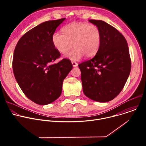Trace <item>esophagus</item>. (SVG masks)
<instances>
[{
    "mask_svg": "<svg viewBox=\"0 0 146 146\" xmlns=\"http://www.w3.org/2000/svg\"><path fill=\"white\" fill-rule=\"evenodd\" d=\"M72 65L73 67H76L78 65V64L77 63V62H72Z\"/></svg>",
    "mask_w": 146,
    "mask_h": 146,
    "instance_id": "obj_1",
    "label": "esophagus"
}]
</instances>
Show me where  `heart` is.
Here are the masks:
<instances>
[{
    "instance_id": "b5f03b06",
    "label": "heart",
    "mask_w": 146,
    "mask_h": 146,
    "mask_svg": "<svg viewBox=\"0 0 146 146\" xmlns=\"http://www.w3.org/2000/svg\"><path fill=\"white\" fill-rule=\"evenodd\" d=\"M63 33H54L52 37L54 47L60 53L66 54L73 46V50L65 56L72 61H77L84 55L91 58L98 52L102 41L101 32L94 24L72 23L64 27Z\"/></svg>"
}]
</instances>
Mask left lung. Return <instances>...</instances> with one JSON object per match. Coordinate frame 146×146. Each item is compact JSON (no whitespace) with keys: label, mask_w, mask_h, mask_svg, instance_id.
Here are the masks:
<instances>
[{"label":"left lung","mask_w":146,"mask_h":146,"mask_svg":"<svg viewBox=\"0 0 146 146\" xmlns=\"http://www.w3.org/2000/svg\"><path fill=\"white\" fill-rule=\"evenodd\" d=\"M101 32L100 48L94 57L78 65L84 94L107 102L122 91L129 76L131 60L126 39L115 28L101 20L90 19Z\"/></svg>","instance_id":"1"}]
</instances>
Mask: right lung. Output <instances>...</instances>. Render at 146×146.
<instances>
[{"instance_id": "obj_1", "label": "right lung", "mask_w": 146, "mask_h": 146, "mask_svg": "<svg viewBox=\"0 0 146 146\" xmlns=\"http://www.w3.org/2000/svg\"><path fill=\"white\" fill-rule=\"evenodd\" d=\"M65 18L46 21L32 28L15 46L13 70L15 80L26 96L40 105H46L61 95L64 80L73 68L70 60L53 62L60 52L52 37Z\"/></svg>"}]
</instances>
